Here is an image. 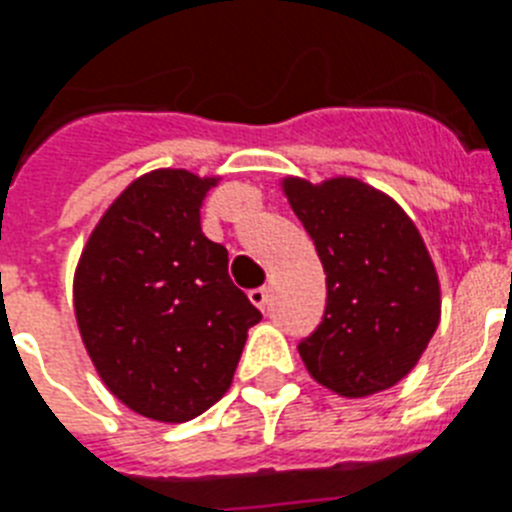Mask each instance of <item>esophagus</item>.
I'll use <instances>...</instances> for the list:
<instances>
[{"mask_svg": "<svg viewBox=\"0 0 512 512\" xmlns=\"http://www.w3.org/2000/svg\"><path fill=\"white\" fill-rule=\"evenodd\" d=\"M248 300L259 307V310H266V305H269V289H266V287L251 289V292H248Z\"/></svg>", "mask_w": 512, "mask_h": 512, "instance_id": "1", "label": "esophagus"}]
</instances>
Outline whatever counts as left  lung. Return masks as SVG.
<instances>
[{
	"label": "left lung",
	"mask_w": 512,
	"mask_h": 512,
	"mask_svg": "<svg viewBox=\"0 0 512 512\" xmlns=\"http://www.w3.org/2000/svg\"><path fill=\"white\" fill-rule=\"evenodd\" d=\"M282 192L325 271L323 323L297 346L307 372L341 397L390 390L413 372L441 320V284L418 228L390 194L354 176Z\"/></svg>",
	"instance_id": "left-lung-1"
}]
</instances>
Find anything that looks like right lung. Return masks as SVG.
<instances>
[{"label":"right lung","mask_w":512,"mask_h":512,"mask_svg":"<svg viewBox=\"0 0 512 512\" xmlns=\"http://www.w3.org/2000/svg\"><path fill=\"white\" fill-rule=\"evenodd\" d=\"M220 176L156 169L122 189L74 271V315L104 387L143 418L187 423L230 390L261 312L200 225Z\"/></svg>","instance_id":"right-lung-1"}]
</instances>
